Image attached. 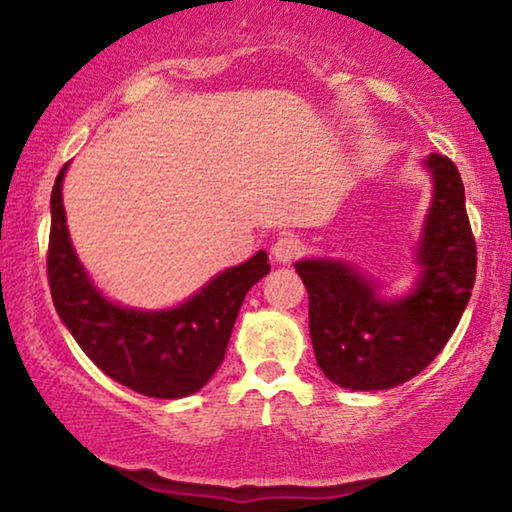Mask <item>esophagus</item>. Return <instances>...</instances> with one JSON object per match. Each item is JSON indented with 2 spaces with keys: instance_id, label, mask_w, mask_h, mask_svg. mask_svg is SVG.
Instances as JSON below:
<instances>
[{
  "instance_id": "34e87169",
  "label": "esophagus",
  "mask_w": 512,
  "mask_h": 512,
  "mask_svg": "<svg viewBox=\"0 0 512 512\" xmlns=\"http://www.w3.org/2000/svg\"><path fill=\"white\" fill-rule=\"evenodd\" d=\"M305 251V242L298 235H279L275 244H272V256L277 263H291Z\"/></svg>"
}]
</instances>
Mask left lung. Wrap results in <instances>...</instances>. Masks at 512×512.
Returning <instances> with one entry per match:
<instances>
[{
    "instance_id": "1",
    "label": "left lung",
    "mask_w": 512,
    "mask_h": 512,
    "mask_svg": "<svg viewBox=\"0 0 512 512\" xmlns=\"http://www.w3.org/2000/svg\"><path fill=\"white\" fill-rule=\"evenodd\" d=\"M433 202L417 249L419 282L387 303L352 265L300 261L310 296L314 356L328 380L354 391L391 389L422 373L450 340L475 282V237L457 165L431 153Z\"/></svg>"
}]
</instances>
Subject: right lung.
<instances>
[{"mask_svg": "<svg viewBox=\"0 0 512 512\" xmlns=\"http://www.w3.org/2000/svg\"><path fill=\"white\" fill-rule=\"evenodd\" d=\"M51 193L48 284L53 305L88 359L123 387L151 398H181L212 380L226 356L230 333L247 291L270 272L268 254L214 277L184 305L163 312L128 310L109 303L90 284L67 233L62 179Z\"/></svg>", "mask_w": 512, "mask_h": 512, "instance_id": "obj_1", "label": "right lung"}]
</instances>
